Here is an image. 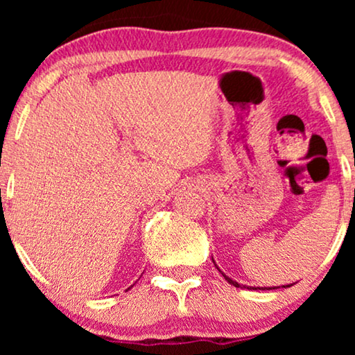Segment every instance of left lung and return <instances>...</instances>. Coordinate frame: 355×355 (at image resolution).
Returning <instances> with one entry per match:
<instances>
[{
    "mask_svg": "<svg viewBox=\"0 0 355 355\" xmlns=\"http://www.w3.org/2000/svg\"><path fill=\"white\" fill-rule=\"evenodd\" d=\"M215 266H216V265H215ZM216 268H218V266H216ZM218 270H220V268H218ZM223 276H225V279L227 281V283L234 286V288H247V289H275V288H252V286H241L239 283H236V281H232L231 278H227L226 275H223ZM289 286H293V284H289ZM289 286H288V288H289ZM284 288H286V286H284Z\"/></svg>",
    "mask_w": 355,
    "mask_h": 355,
    "instance_id": "obj_1",
    "label": "left lung"
}]
</instances>
